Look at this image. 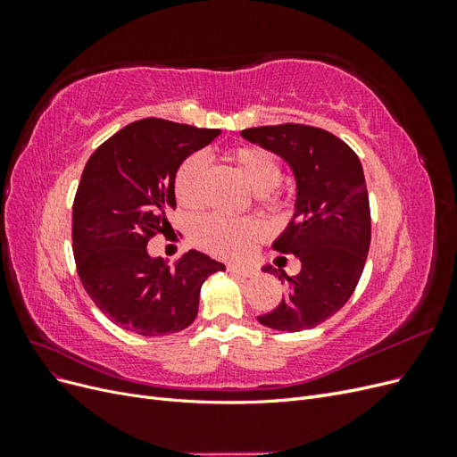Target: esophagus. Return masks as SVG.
Returning <instances> with one entry per match:
<instances>
[{
	"label": "esophagus",
	"mask_w": 457,
	"mask_h": 457,
	"mask_svg": "<svg viewBox=\"0 0 457 457\" xmlns=\"http://www.w3.org/2000/svg\"><path fill=\"white\" fill-rule=\"evenodd\" d=\"M228 270H230L232 274L240 276V278H255V276L259 274V272H257L255 269H252V267H240V265H230Z\"/></svg>",
	"instance_id": "1"
}]
</instances>
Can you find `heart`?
Masks as SVG:
<instances>
[{"label":"heart","mask_w":457,"mask_h":457,"mask_svg":"<svg viewBox=\"0 0 457 457\" xmlns=\"http://www.w3.org/2000/svg\"><path fill=\"white\" fill-rule=\"evenodd\" d=\"M228 160L237 165L250 187L267 200L276 198V187L282 179L280 162L269 150L259 146H238L228 152ZM207 158L202 152L190 154L175 173V196L188 210H196L205 198ZM265 228L253 219L237 220L223 215H210L195 227V240L204 250L223 255L240 257L259 240Z\"/></svg>","instance_id":"heart-1"}]
</instances>
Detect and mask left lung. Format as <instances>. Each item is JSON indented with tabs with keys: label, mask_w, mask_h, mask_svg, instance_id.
<instances>
[{
	"label": "left lung",
	"mask_w": 457,
	"mask_h": 457,
	"mask_svg": "<svg viewBox=\"0 0 457 457\" xmlns=\"http://www.w3.org/2000/svg\"><path fill=\"white\" fill-rule=\"evenodd\" d=\"M245 141L280 156L295 179L294 215L272 247L301 261L280 274L287 289L280 305L257 320L278 331H303L334 316L361 280L371 238L362 163L349 145L324 129L284 123L244 129Z\"/></svg>",
	"instance_id": "1"
}]
</instances>
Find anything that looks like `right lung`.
Instances as JSON below:
<instances>
[{
    "label": "right lung",
    "instance_id": "1",
    "mask_svg": "<svg viewBox=\"0 0 457 457\" xmlns=\"http://www.w3.org/2000/svg\"><path fill=\"white\" fill-rule=\"evenodd\" d=\"M219 133L146 118L110 137L86 163L72 207L76 267L95 305L121 329L158 337L188 328L202 284L225 270L196 250L173 265L146 250L170 227L179 165Z\"/></svg>",
    "mask_w": 457,
    "mask_h": 457
}]
</instances>
